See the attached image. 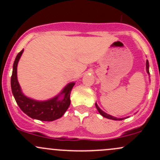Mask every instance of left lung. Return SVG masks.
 <instances>
[{"label":"left lung","mask_w":160,"mask_h":160,"mask_svg":"<svg viewBox=\"0 0 160 160\" xmlns=\"http://www.w3.org/2000/svg\"><path fill=\"white\" fill-rule=\"evenodd\" d=\"M149 61H148V60H146V71H147V73H148V74H149ZM95 106H96V108H97V109H98V112H99L100 114H101V115L103 116V117L106 118L111 119V120H118V121L123 120V119L126 118H115V117H113V116L110 115V114H108L107 113L104 112V111H103L102 110H101V109L99 107H98V104H97V103H95Z\"/></svg>","instance_id":"left-lung-1"}]
</instances>
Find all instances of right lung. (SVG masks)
<instances>
[{"mask_svg": "<svg viewBox=\"0 0 160 160\" xmlns=\"http://www.w3.org/2000/svg\"><path fill=\"white\" fill-rule=\"evenodd\" d=\"M23 52L24 49H22L14 59L11 79V90L18 105L21 110L32 118L45 122H52L59 118L70 106V93L75 83H68L59 94L47 101H35L26 97L22 93L17 78L18 63Z\"/></svg>", "mask_w": 160, "mask_h": 160, "instance_id": "obj_1", "label": "right lung"}]
</instances>
